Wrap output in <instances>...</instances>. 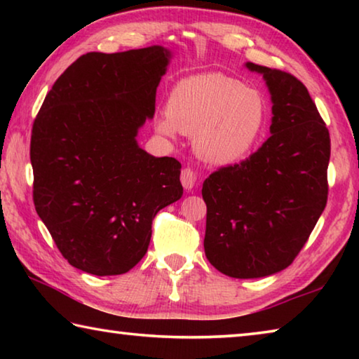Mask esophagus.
<instances>
[{"instance_id":"34e87169","label":"esophagus","mask_w":359,"mask_h":359,"mask_svg":"<svg viewBox=\"0 0 359 359\" xmlns=\"http://www.w3.org/2000/svg\"><path fill=\"white\" fill-rule=\"evenodd\" d=\"M180 182H182V185H184L185 190L191 191L194 184H196V174H194V171H193V169H190V168L182 169Z\"/></svg>"}]
</instances>
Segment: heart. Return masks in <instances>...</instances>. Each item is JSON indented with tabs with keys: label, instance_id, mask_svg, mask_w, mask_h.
<instances>
[{
	"label": "heart",
	"instance_id": "heart-1",
	"mask_svg": "<svg viewBox=\"0 0 359 359\" xmlns=\"http://www.w3.org/2000/svg\"><path fill=\"white\" fill-rule=\"evenodd\" d=\"M266 121L267 101L259 90L222 72H204L174 85L156 130L168 137L194 135L205 161L229 165L255 147Z\"/></svg>",
	"mask_w": 359,
	"mask_h": 359
}]
</instances>
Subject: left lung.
<instances>
[{
    "mask_svg": "<svg viewBox=\"0 0 359 359\" xmlns=\"http://www.w3.org/2000/svg\"><path fill=\"white\" fill-rule=\"evenodd\" d=\"M245 66L271 93V136L247 160L204 180V252L224 276L259 278L293 263L323 214L331 139L301 81Z\"/></svg>",
    "mask_w": 359,
    "mask_h": 359,
    "instance_id": "left-lung-1",
    "label": "left lung"
}]
</instances>
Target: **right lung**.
Returning <instances> with one entry per match:
<instances>
[{"instance_id": "right-lung-1", "label": "right lung", "mask_w": 359, "mask_h": 359, "mask_svg": "<svg viewBox=\"0 0 359 359\" xmlns=\"http://www.w3.org/2000/svg\"><path fill=\"white\" fill-rule=\"evenodd\" d=\"M171 50L90 52L47 93L32 131L36 212L71 266L120 276L147 253L151 220L182 198V165L139 147Z\"/></svg>"}]
</instances>
